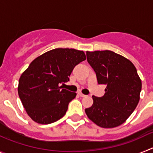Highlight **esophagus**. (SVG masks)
<instances>
[{"label":"esophagus","instance_id":"1","mask_svg":"<svg viewBox=\"0 0 153 153\" xmlns=\"http://www.w3.org/2000/svg\"><path fill=\"white\" fill-rule=\"evenodd\" d=\"M78 95H79L80 97H86V95H84V94H83V93H78Z\"/></svg>","mask_w":153,"mask_h":153}]
</instances>
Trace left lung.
I'll list each match as a JSON object with an SVG mask.
<instances>
[{
    "label": "left lung",
    "mask_w": 153,
    "mask_h": 153,
    "mask_svg": "<svg viewBox=\"0 0 153 153\" xmlns=\"http://www.w3.org/2000/svg\"><path fill=\"white\" fill-rule=\"evenodd\" d=\"M87 61L95 71L99 84L106 85L102 97L93 96L88 118L102 128L123 123L140 101L142 82L133 63L110 51H86Z\"/></svg>",
    "instance_id": "left-lung-1"
}]
</instances>
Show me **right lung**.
I'll return each instance as SVG.
<instances>
[{
    "label": "right lung",
    "mask_w": 153,
    "mask_h": 153,
    "mask_svg": "<svg viewBox=\"0 0 153 153\" xmlns=\"http://www.w3.org/2000/svg\"><path fill=\"white\" fill-rule=\"evenodd\" d=\"M86 60L82 51L56 48L31 62L21 74L18 95L30 117L37 123L50 124L66 114L76 93L62 89L74 67Z\"/></svg>",
    "instance_id": "right-lung-1"
}]
</instances>
